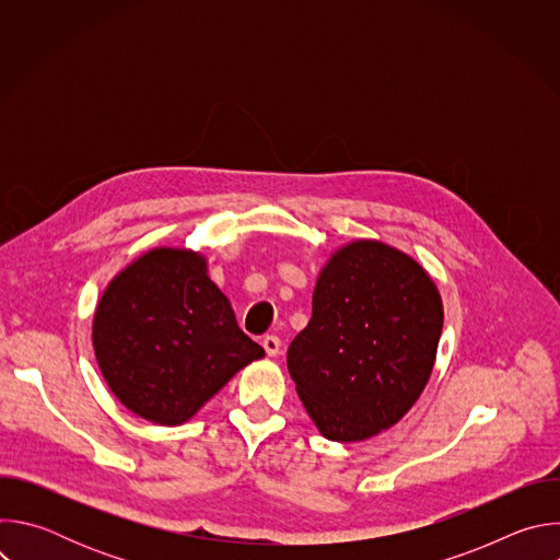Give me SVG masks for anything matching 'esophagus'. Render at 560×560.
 Here are the masks:
<instances>
[{
    "label": "esophagus",
    "instance_id": "34e87169",
    "mask_svg": "<svg viewBox=\"0 0 560 560\" xmlns=\"http://www.w3.org/2000/svg\"><path fill=\"white\" fill-rule=\"evenodd\" d=\"M261 346H264V350H266L268 357H277V354L281 352V339L275 337V335L264 337V339H261Z\"/></svg>",
    "mask_w": 560,
    "mask_h": 560
}]
</instances>
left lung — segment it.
Masks as SVG:
<instances>
[{"label": "left lung", "mask_w": 560, "mask_h": 560, "mask_svg": "<svg viewBox=\"0 0 560 560\" xmlns=\"http://www.w3.org/2000/svg\"><path fill=\"white\" fill-rule=\"evenodd\" d=\"M443 303L428 272L381 242L348 244L316 279L288 370L330 441H365L417 404L436 359Z\"/></svg>", "instance_id": "left-lung-1"}]
</instances>
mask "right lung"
Returning <instances> with one entry per match:
<instances>
[{
	"mask_svg": "<svg viewBox=\"0 0 560 560\" xmlns=\"http://www.w3.org/2000/svg\"><path fill=\"white\" fill-rule=\"evenodd\" d=\"M100 370L119 401L159 425L186 423L266 352L236 326L206 259L154 248L106 288L93 322Z\"/></svg>",
	"mask_w": 560,
	"mask_h": 560,
	"instance_id": "add662e5",
	"label": "right lung"
}]
</instances>
